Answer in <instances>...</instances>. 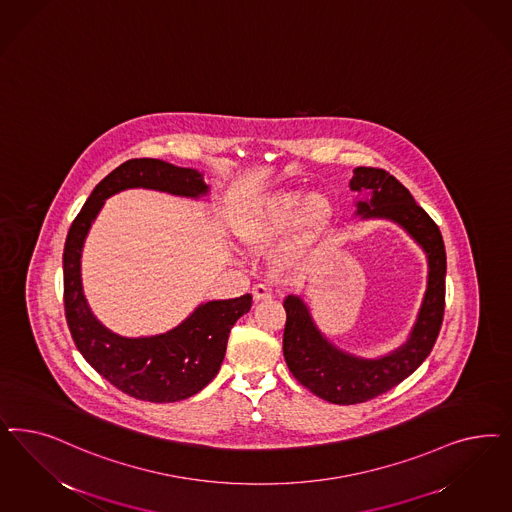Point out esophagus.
Returning <instances> with one entry per match:
<instances>
[{
  "label": "esophagus",
  "mask_w": 512,
  "mask_h": 512,
  "mask_svg": "<svg viewBox=\"0 0 512 512\" xmlns=\"http://www.w3.org/2000/svg\"><path fill=\"white\" fill-rule=\"evenodd\" d=\"M252 297H254V301H256V303H260V301L269 299V297H271V292H269V288L264 286V284H256V286L252 288Z\"/></svg>",
  "instance_id": "1"
}]
</instances>
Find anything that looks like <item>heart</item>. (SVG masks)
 <instances>
[{"mask_svg":"<svg viewBox=\"0 0 512 512\" xmlns=\"http://www.w3.org/2000/svg\"><path fill=\"white\" fill-rule=\"evenodd\" d=\"M331 215L333 205L326 194L313 192L303 198L299 190H284L254 203L235 222L233 233L250 252H265L275 247L296 222L301 237L311 239L330 222Z\"/></svg>","mask_w":512,"mask_h":512,"instance_id":"1","label":"heart"}]
</instances>
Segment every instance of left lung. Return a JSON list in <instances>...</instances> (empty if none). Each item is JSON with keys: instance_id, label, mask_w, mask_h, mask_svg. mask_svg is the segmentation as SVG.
Masks as SVG:
<instances>
[{"instance_id": "obj_1", "label": "left lung", "mask_w": 512, "mask_h": 512, "mask_svg": "<svg viewBox=\"0 0 512 512\" xmlns=\"http://www.w3.org/2000/svg\"><path fill=\"white\" fill-rule=\"evenodd\" d=\"M350 190L358 192L354 215L360 220H390L424 250L428 284L407 341L379 358H363L337 347L316 326L301 297L292 294L284 299L286 365L307 390L335 405L363 403L413 375L435 345L445 313L446 252L437 224L384 169L356 167Z\"/></svg>"}]
</instances>
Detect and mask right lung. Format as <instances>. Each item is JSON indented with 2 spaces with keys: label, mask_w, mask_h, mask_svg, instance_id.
I'll return each mask as SVG.
<instances>
[{
  "label": "right lung",
  "mask_w": 512,
  "mask_h": 512,
  "mask_svg": "<svg viewBox=\"0 0 512 512\" xmlns=\"http://www.w3.org/2000/svg\"><path fill=\"white\" fill-rule=\"evenodd\" d=\"M145 188L188 199H205L209 186L203 173L164 160L135 158L118 165L86 199L73 220L64 247V303L67 326L84 360L103 379L128 396L173 403L198 394L215 379L233 324L250 311L252 296L199 303L173 330L126 337L109 330L92 313L84 296L81 256L84 241L105 199L118 192Z\"/></svg>",
  "instance_id": "1"
}]
</instances>
